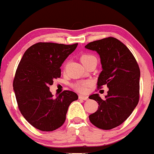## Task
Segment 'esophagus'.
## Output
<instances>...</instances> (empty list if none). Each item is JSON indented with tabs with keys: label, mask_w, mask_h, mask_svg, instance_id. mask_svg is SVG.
I'll return each instance as SVG.
<instances>
[{
	"label": "esophagus",
	"mask_w": 154,
	"mask_h": 154,
	"mask_svg": "<svg viewBox=\"0 0 154 154\" xmlns=\"http://www.w3.org/2000/svg\"><path fill=\"white\" fill-rule=\"evenodd\" d=\"M79 99H82V100H87V99H89V98H88V96H81V95H80V96H79Z\"/></svg>",
	"instance_id": "1"
}]
</instances>
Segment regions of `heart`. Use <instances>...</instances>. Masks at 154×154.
I'll return each instance as SVG.
<instances>
[{
    "mask_svg": "<svg viewBox=\"0 0 154 154\" xmlns=\"http://www.w3.org/2000/svg\"><path fill=\"white\" fill-rule=\"evenodd\" d=\"M94 59H96V58L94 55H90V54H85V55H82L81 56V62L83 63L84 65H85L88 62H91ZM89 85H90V82L80 81L73 84L72 88L78 92L84 93V92H86Z\"/></svg>",
    "mask_w": 154,
    "mask_h": 154,
    "instance_id": "b5f03b06",
    "label": "heart"
}]
</instances>
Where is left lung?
Wrapping results in <instances>:
<instances>
[{"label":"left lung","mask_w":154,"mask_h":154,"mask_svg":"<svg viewBox=\"0 0 154 154\" xmlns=\"http://www.w3.org/2000/svg\"><path fill=\"white\" fill-rule=\"evenodd\" d=\"M85 48L97 51L101 58L103 71L97 89L105 85L109 88L104 99L98 94L89 96L99 104L97 111L89 115V120L99 129L111 130L122 124L138 104L140 68L129 48L112 37L94 41Z\"/></svg>","instance_id":"left-lung-1"}]
</instances>
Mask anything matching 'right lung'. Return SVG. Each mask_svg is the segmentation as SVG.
I'll return each instance as SVG.
<instances>
[{
    "label": "right lung",
    "instance_id": "add662e5",
    "mask_svg": "<svg viewBox=\"0 0 154 154\" xmlns=\"http://www.w3.org/2000/svg\"><path fill=\"white\" fill-rule=\"evenodd\" d=\"M78 43L38 42L28 48L19 62L13 81L19 110L24 119L42 131H53L65 123L69 105L78 95L64 90L54 98L49 90L61 77L62 64Z\"/></svg>",
    "mask_w": 154,
    "mask_h": 154
}]
</instances>
